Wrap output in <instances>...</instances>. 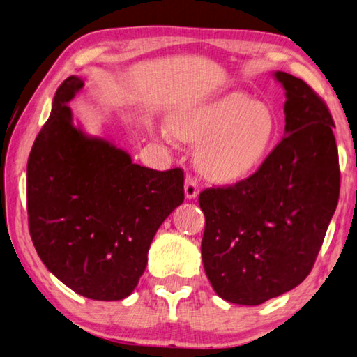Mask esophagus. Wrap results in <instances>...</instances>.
<instances>
[{"label":"esophagus","mask_w":357,"mask_h":357,"mask_svg":"<svg viewBox=\"0 0 357 357\" xmlns=\"http://www.w3.org/2000/svg\"><path fill=\"white\" fill-rule=\"evenodd\" d=\"M184 192H185V198L187 199H195L199 193V187L197 179L193 176H187L185 178V184H184Z\"/></svg>","instance_id":"obj_1"}]
</instances>
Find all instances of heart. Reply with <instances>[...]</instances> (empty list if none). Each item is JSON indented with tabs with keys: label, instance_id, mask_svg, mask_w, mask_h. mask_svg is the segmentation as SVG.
<instances>
[{
	"label": "heart",
	"instance_id": "heart-1",
	"mask_svg": "<svg viewBox=\"0 0 357 357\" xmlns=\"http://www.w3.org/2000/svg\"><path fill=\"white\" fill-rule=\"evenodd\" d=\"M181 140L199 144L198 162L217 181L250 178L273 151L278 121L270 106L242 92L185 105L168 119Z\"/></svg>",
	"mask_w": 357,
	"mask_h": 357
}]
</instances>
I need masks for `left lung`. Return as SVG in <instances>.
Here are the masks:
<instances>
[{
  "mask_svg": "<svg viewBox=\"0 0 357 357\" xmlns=\"http://www.w3.org/2000/svg\"><path fill=\"white\" fill-rule=\"evenodd\" d=\"M273 76L286 90L284 137L250 178L198 198L206 217V275L220 298L243 306L306 280L340 190L334 120L325 101L300 77Z\"/></svg>",
  "mask_w": 357,
  "mask_h": 357,
  "instance_id": "obj_1",
  "label": "left lung"
}]
</instances>
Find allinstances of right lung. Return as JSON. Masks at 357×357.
<instances>
[{"label": "right lung", "instance_id": "1", "mask_svg": "<svg viewBox=\"0 0 357 357\" xmlns=\"http://www.w3.org/2000/svg\"><path fill=\"white\" fill-rule=\"evenodd\" d=\"M84 87L70 76L28 159L32 243L51 273L90 300L132 294L159 226L184 201V172L134 164L112 142L73 125L68 102Z\"/></svg>", "mask_w": 357, "mask_h": 357}]
</instances>
